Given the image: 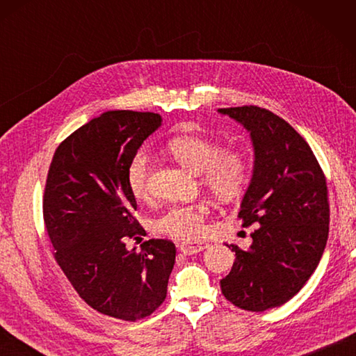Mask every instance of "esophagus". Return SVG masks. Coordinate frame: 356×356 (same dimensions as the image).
Here are the masks:
<instances>
[{
	"instance_id": "34e87169",
	"label": "esophagus",
	"mask_w": 356,
	"mask_h": 356,
	"mask_svg": "<svg viewBox=\"0 0 356 356\" xmlns=\"http://www.w3.org/2000/svg\"><path fill=\"white\" fill-rule=\"evenodd\" d=\"M207 248H209L208 243H180L179 251L185 255H193L205 251Z\"/></svg>"
}]
</instances>
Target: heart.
<instances>
[{
  "label": "heart",
  "mask_w": 356,
  "mask_h": 356,
  "mask_svg": "<svg viewBox=\"0 0 356 356\" xmlns=\"http://www.w3.org/2000/svg\"><path fill=\"white\" fill-rule=\"evenodd\" d=\"M171 156L186 170L199 174L202 185L220 200H232L243 193L249 180V162L241 151L225 148L202 136H177L166 145ZM149 157L145 151L136 153L127 166V185L136 200L148 199ZM208 207L203 202L172 205L159 214L151 228L176 240H195L205 231Z\"/></svg>",
  "instance_id": "b5f03b06"
}]
</instances>
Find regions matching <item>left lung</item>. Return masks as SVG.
Returning <instances> with one entry per match:
<instances>
[{"label": "left lung", "mask_w": 356, "mask_h": 356, "mask_svg": "<svg viewBox=\"0 0 356 356\" xmlns=\"http://www.w3.org/2000/svg\"><path fill=\"white\" fill-rule=\"evenodd\" d=\"M251 134L252 179L241 200L252 245L236 252L222 293L234 306L263 312L289 301L320 263L329 236L327 184L311 147L284 119L245 105L220 108Z\"/></svg>", "instance_id": "left-lung-1"}]
</instances>
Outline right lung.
<instances>
[{
    "mask_svg": "<svg viewBox=\"0 0 356 356\" xmlns=\"http://www.w3.org/2000/svg\"><path fill=\"white\" fill-rule=\"evenodd\" d=\"M161 124L157 113H102L59 143L45 182L44 223L59 268L90 307L124 321L163 303L176 260L170 240L125 248L143 231L127 166Z\"/></svg>",
    "mask_w": 356,
    "mask_h": 356,
    "instance_id": "1",
    "label": "right lung"
}]
</instances>
